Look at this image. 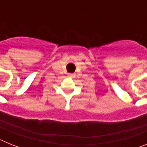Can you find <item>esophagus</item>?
Wrapping results in <instances>:
<instances>
[{
    "mask_svg": "<svg viewBox=\"0 0 147 147\" xmlns=\"http://www.w3.org/2000/svg\"><path fill=\"white\" fill-rule=\"evenodd\" d=\"M74 74H68V76H69V77H74Z\"/></svg>",
    "mask_w": 147,
    "mask_h": 147,
    "instance_id": "1",
    "label": "esophagus"
}]
</instances>
